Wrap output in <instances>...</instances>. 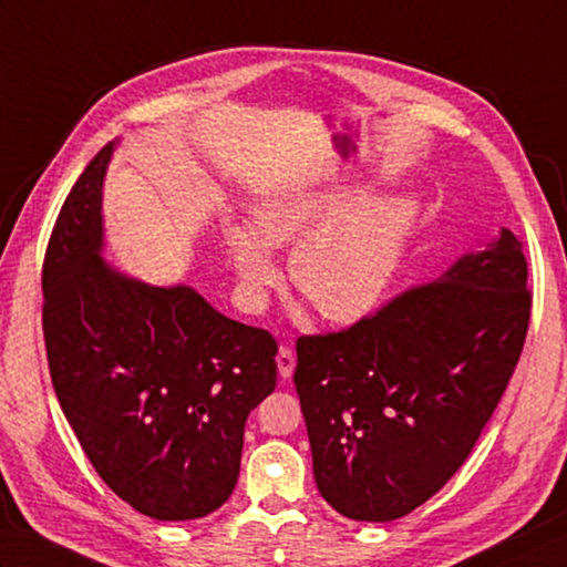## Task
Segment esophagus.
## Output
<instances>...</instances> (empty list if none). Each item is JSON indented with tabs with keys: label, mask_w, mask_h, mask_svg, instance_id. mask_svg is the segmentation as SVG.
I'll use <instances>...</instances> for the list:
<instances>
[{
	"label": "esophagus",
	"mask_w": 567,
	"mask_h": 567,
	"mask_svg": "<svg viewBox=\"0 0 567 567\" xmlns=\"http://www.w3.org/2000/svg\"><path fill=\"white\" fill-rule=\"evenodd\" d=\"M277 371H280V375H282L285 381L290 379L292 371H295V351L292 349L282 347L280 353H277Z\"/></svg>",
	"instance_id": "1"
}]
</instances>
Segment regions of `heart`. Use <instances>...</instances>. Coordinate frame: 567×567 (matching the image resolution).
I'll list each match as a JSON object with an SVG mask.
<instances>
[{"mask_svg": "<svg viewBox=\"0 0 567 567\" xmlns=\"http://www.w3.org/2000/svg\"><path fill=\"white\" fill-rule=\"evenodd\" d=\"M363 194L351 182L282 186L255 202L250 226L228 224L226 246L246 302L260 307L280 282L270 250L295 246L292 285L321 317L351 324L371 315L401 268L417 202Z\"/></svg>", "mask_w": 567, "mask_h": 567, "instance_id": "1", "label": "heart"}]
</instances>
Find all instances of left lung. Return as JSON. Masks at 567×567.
<instances>
[{
  "instance_id": "left-lung-1",
  "label": "left lung",
  "mask_w": 567,
  "mask_h": 567,
  "mask_svg": "<svg viewBox=\"0 0 567 567\" xmlns=\"http://www.w3.org/2000/svg\"><path fill=\"white\" fill-rule=\"evenodd\" d=\"M508 228L337 334L299 337L295 385L319 494L385 524L470 457L524 349L530 292Z\"/></svg>"
}]
</instances>
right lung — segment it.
<instances>
[{
    "mask_svg": "<svg viewBox=\"0 0 567 567\" xmlns=\"http://www.w3.org/2000/svg\"><path fill=\"white\" fill-rule=\"evenodd\" d=\"M115 142L61 206L43 260L53 391L110 489L157 520L228 502L250 410L275 391L277 343L188 285L157 287L103 260V184Z\"/></svg>",
    "mask_w": 567,
    "mask_h": 567,
    "instance_id": "1",
    "label": "right lung"
}]
</instances>
